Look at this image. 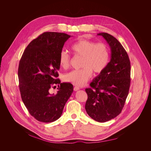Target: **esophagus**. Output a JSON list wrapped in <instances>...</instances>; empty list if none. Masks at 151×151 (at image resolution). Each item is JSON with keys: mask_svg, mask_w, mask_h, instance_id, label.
Listing matches in <instances>:
<instances>
[{"mask_svg": "<svg viewBox=\"0 0 151 151\" xmlns=\"http://www.w3.org/2000/svg\"><path fill=\"white\" fill-rule=\"evenodd\" d=\"M80 88L78 87V86H74V91H78V90H79Z\"/></svg>", "mask_w": 151, "mask_h": 151, "instance_id": "esophagus-1", "label": "esophagus"}]
</instances>
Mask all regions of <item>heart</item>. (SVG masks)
Wrapping results in <instances>:
<instances>
[{"label": "heart", "mask_w": 151, "mask_h": 151, "mask_svg": "<svg viewBox=\"0 0 151 151\" xmlns=\"http://www.w3.org/2000/svg\"><path fill=\"white\" fill-rule=\"evenodd\" d=\"M71 49L76 56L82 57L80 70H75L65 74L63 79L77 86L84 85L92 77V71L100 73L107 67L110 57V50L104 43L81 40L73 43ZM59 65L63 68H67L70 65V56L65 50L60 52Z\"/></svg>", "instance_id": "1"}]
</instances>
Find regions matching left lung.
Masks as SVG:
<instances>
[{"label": "left lung", "instance_id": "obj_1", "mask_svg": "<svg viewBox=\"0 0 151 151\" xmlns=\"http://www.w3.org/2000/svg\"><path fill=\"white\" fill-rule=\"evenodd\" d=\"M104 37L111 49V59L106 68L86 89L87 114L94 120L104 123L114 119L122 111L130 86L131 65L128 54L114 37L105 32Z\"/></svg>", "mask_w": 151, "mask_h": 151}]
</instances>
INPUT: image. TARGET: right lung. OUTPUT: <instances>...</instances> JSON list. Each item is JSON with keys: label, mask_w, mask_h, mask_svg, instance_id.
Returning a JSON list of instances; mask_svg holds the SVG:
<instances>
[{"label": "right lung", "mask_w": 151, "mask_h": 151, "mask_svg": "<svg viewBox=\"0 0 151 151\" xmlns=\"http://www.w3.org/2000/svg\"><path fill=\"white\" fill-rule=\"evenodd\" d=\"M71 36L65 33L45 32L32 40L20 59L18 76L22 101L30 114L43 123L53 122L60 117L73 86L61 83L58 70L59 54ZM58 85L55 95L49 92Z\"/></svg>", "instance_id": "1"}]
</instances>
